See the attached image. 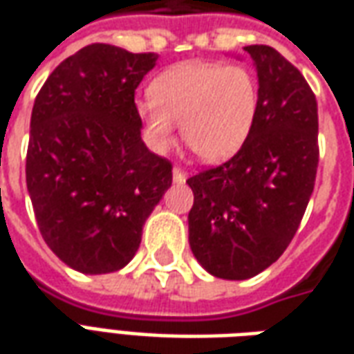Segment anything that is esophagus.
I'll use <instances>...</instances> for the list:
<instances>
[{"instance_id": "1", "label": "esophagus", "mask_w": 354, "mask_h": 354, "mask_svg": "<svg viewBox=\"0 0 354 354\" xmlns=\"http://www.w3.org/2000/svg\"><path fill=\"white\" fill-rule=\"evenodd\" d=\"M172 178H174L176 184H182V182H185V178H187V172L182 167H174L172 169Z\"/></svg>"}]
</instances>
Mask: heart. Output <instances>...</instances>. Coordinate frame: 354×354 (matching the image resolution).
<instances>
[{
	"instance_id": "heart-1",
	"label": "heart",
	"mask_w": 354,
	"mask_h": 354,
	"mask_svg": "<svg viewBox=\"0 0 354 354\" xmlns=\"http://www.w3.org/2000/svg\"><path fill=\"white\" fill-rule=\"evenodd\" d=\"M149 96L136 102V113L149 144L167 149L174 124L199 159L220 162L243 147L260 106V87L243 66L185 62L157 75Z\"/></svg>"
}]
</instances>
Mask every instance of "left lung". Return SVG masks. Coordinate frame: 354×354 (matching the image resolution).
Listing matches in <instances>:
<instances>
[{
    "instance_id": "left-lung-1",
    "label": "left lung",
    "mask_w": 354,
    "mask_h": 354,
    "mask_svg": "<svg viewBox=\"0 0 354 354\" xmlns=\"http://www.w3.org/2000/svg\"><path fill=\"white\" fill-rule=\"evenodd\" d=\"M260 106L248 138L214 169L187 180L193 256L208 273L245 281L282 256L311 199L319 113L309 83L279 50L250 45Z\"/></svg>"
}]
</instances>
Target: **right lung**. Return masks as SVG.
<instances>
[{"label": "right lung", "instance_id": "obj_1", "mask_svg": "<svg viewBox=\"0 0 354 354\" xmlns=\"http://www.w3.org/2000/svg\"><path fill=\"white\" fill-rule=\"evenodd\" d=\"M157 58L93 43L60 62L35 96L28 193L43 241L80 273L127 266L172 184L169 159L142 142L134 104Z\"/></svg>", "mask_w": 354, "mask_h": 354}]
</instances>
